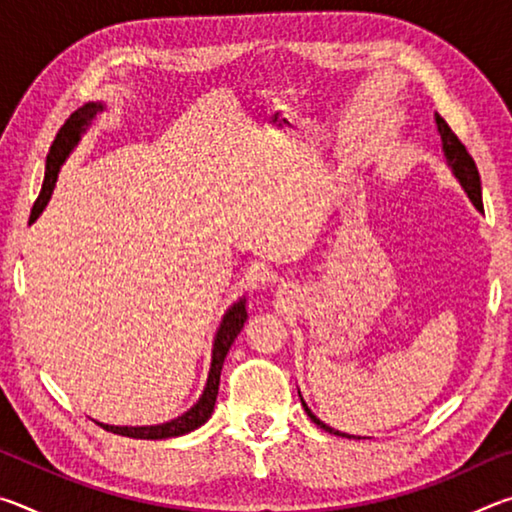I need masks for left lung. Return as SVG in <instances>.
<instances>
[{"label":"left lung","mask_w":512,"mask_h":512,"mask_svg":"<svg viewBox=\"0 0 512 512\" xmlns=\"http://www.w3.org/2000/svg\"><path fill=\"white\" fill-rule=\"evenodd\" d=\"M436 124H438V131H440V140H443V151H445V158H447V164L452 167L454 176L461 180L463 189L467 192V196L472 198V203L476 205V210H483V201H481V176H479V169H476V164L472 160V155L467 153L465 144L458 140L456 133L449 128L447 121L436 115ZM302 406H305V411L311 420H314L320 429H325L329 433H336V436H345V433H339L334 431L332 427H327L325 422H320L314 413H311L307 409V404L302 402ZM350 438V436H348Z\"/></svg>","instance_id":"obj_1"}]
</instances>
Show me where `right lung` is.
Masks as SVG:
<instances>
[{
  "mask_svg": "<svg viewBox=\"0 0 512 512\" xmlns=\"http://www.w3.org/2000/svg\"><path fill=\"white\" fill-rule=\"evenodd\" d=\"M103 110L101 103H85L83 108H79L72 115L67 117V121L60 126V131L56 133V140L51 144V149L47 153V167H45V183H42L40 196L36 198L31 210V221H36L40 212L45 210V205L49 201L51 192H54L60 164L67 160V155L72 153V149L81 140V133H85L90 121L97 117V112ZM246 302L239 300L235 307L228 309V314L223 316V323L216 332L214 339V350H212V368H210V377H207V386L203 391V397L198 400L192 409H189L185 415L171 420L167 424H158V427H110V424H101L106 431L119 433V436H128V438H142V440H162V438H173V436H183V433H189L201 427V424L207 422L212 411H214V402L216 395H219V379H221V368L225 361V354H228L230 345L235 343L237 334L241 332V327L246 323Z\"/></svg>",
  "mask_w": 512,
  "mask_h": 512,
  "instance_id": "obj_1",
  "label": "right lung"
}]
</instances>
